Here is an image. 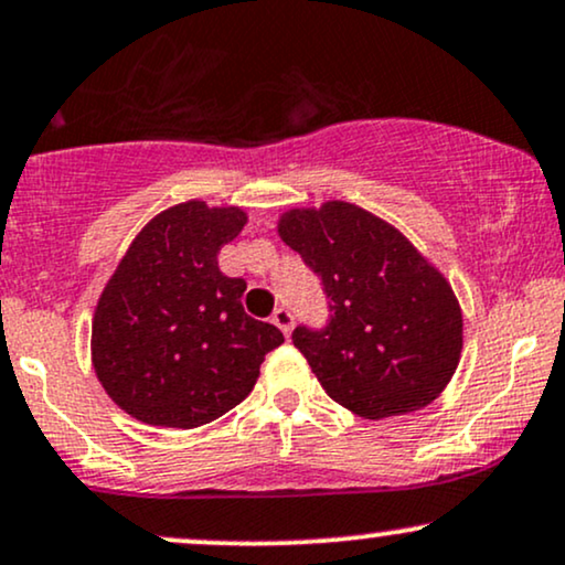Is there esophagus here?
Returning <instances> with one entry per match:
<instances>
[{"mask_svg":"<svg viewBox=\"0 0 565 565\" xmlns=\"http://www.w3.org/2000/svg\"><path fill=\"white\" fill-rule=\"evenodd\" d=\"M270 321H274V323L278 326V329H281L284 334L289 337L291 323H295V316H291V310H287V308H276L274 316H270Z\"/></svg>","mask_w":565,"mask_h":565,"instance_id":"obj_1","label":"esophagus"}]
</instances>
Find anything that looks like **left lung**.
<instances>
[{"instance_id": "1", "label": "left lung", "mask_w": 565, "mask_h": 565, "mask_svg": "<svg viewBox=\"0 0 565 565\" xmlns=\"http://www.w3.org/2000/svg\"><path fill=\"white\" fill-rule=\"evenodd\" d=\"M278 236L329 297V323L291 334L326 394L371 420L437 399L463 350L450 281L397 228L350 202L287 210Z\"/></svg>"}]
</instances>
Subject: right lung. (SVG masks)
Listing matches in <instances>:
<instances>
[{"mask_svg": "<svg viewBox=\"0 0 565 565\" xmlns=\"http://www.w3.org/2000/svg\"><path fill=\"white\" fill-rule=\"evenodd\" d=\"M247 223L242 207L189 200L136 234L102 291L92 363L120 411L149 426L196 429L253 392L260 363L284 342L244 312V278L217 268Z\"/></svg>", "mask_w": 565, "mask_h": 565, "instance_id": "add662e5", "label": "right lung"}]
</instances>
